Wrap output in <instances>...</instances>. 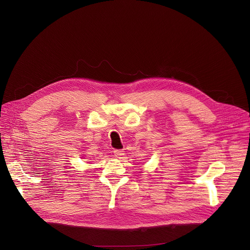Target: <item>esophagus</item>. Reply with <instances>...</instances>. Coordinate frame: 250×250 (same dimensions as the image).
Instances as JSON below:
<instances>
[{
	"instance_id": "esophagus-1",
	"label": "esophagus",
	"mask_w": 250,
	"mask_h": 250,
	"mask_svg": "<svg viewBox=\"0 0 250 250\" xmlns=\"http://www.w3.org/2000/svg\"><path fill=\"white\" fill-rule=\"evenodd\" d=\"M113 153H114L116 158H120V159L124 158V156H125V152H124L123 150H118V149H117V150H114Z\"/></svg>"
}]
</instances>
